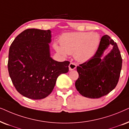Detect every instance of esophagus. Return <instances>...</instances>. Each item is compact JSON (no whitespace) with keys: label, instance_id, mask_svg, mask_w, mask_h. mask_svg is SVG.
I'll list each match as a JSON object with an SVG mask.
<instances>
[{"label":"esophagus","instance_id":"34e87169","mask_svg":"<svg viewBox=\"0 0 129 129\" xmlns=\"http://www.w3.org/2000/svg\"><path fill=\"white\" fill-rule=\"evenodd\" d=\"M77 67V66L76 64H75V63H73V62H71L70 63L69 65V69L70 70H75V68Z\"/></svg>","mask_w":129,"mask_h":129}]
</instances>
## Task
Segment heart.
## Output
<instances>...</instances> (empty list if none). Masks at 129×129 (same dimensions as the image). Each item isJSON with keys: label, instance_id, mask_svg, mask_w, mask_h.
Here are the masks:
<instances>
[{"label": "heart", "instance_id": "1", "mask_svg": "<svg viewBox=\"0 0 129 129\" xmlns=\"http://www.w3.org/2000/svg\"><path fill=\"white\" fill-rule=\"evenodd\" d=\"M100 38L95 32H79L63 34L60 38L61 45H54L56 52L63 56L74 54L77 61L85 62L91 58L97 51Z\"/></svg>", "mask_w": 129, "mask_h": 129}]
</instances>
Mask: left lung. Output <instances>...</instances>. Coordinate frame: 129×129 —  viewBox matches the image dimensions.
<instances>
[{
  "mask_svg": "<svg viewBox=\"0 0 129 129\" xmlns=\"http://www.w3.org/2000/svg\"><path fill=\"white\" fill-rule=\"evenodd\" d=\"M111 44L113 49L102 58ZM122 67V58L117 45L107 35L101 39L97 52L88 61L77 67L79 77L75 85L79 93L90 99L107 95L117 84Z\"/></svg>",
  "mask_w": 129,
  "mask_h": 129,
  "instance_id": "left-lung-1",
  "label": "left lung"
}]
</instances>
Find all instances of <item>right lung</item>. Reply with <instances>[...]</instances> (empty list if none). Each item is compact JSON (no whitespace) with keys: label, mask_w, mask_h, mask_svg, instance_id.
I'll list each match as a JSON object with an SVG mask.
<instances>
[{"label":"right lung","mask_w":129,"mask_h":129,"mask_svg":"<svg viewBox=\"0 0 129 129\" xmlns=\"http://www.w3.org/2000/svg\"><path fill=\"white\" fill-rule=\"evenodd\" d=\"M50 30L27 29L18 35L9 51L8 71L15 88L34 100L51 93L60 74L69 71L70 62L51 57Z\"/></svg>","instance_id":"add662e5"}]
</instances>
